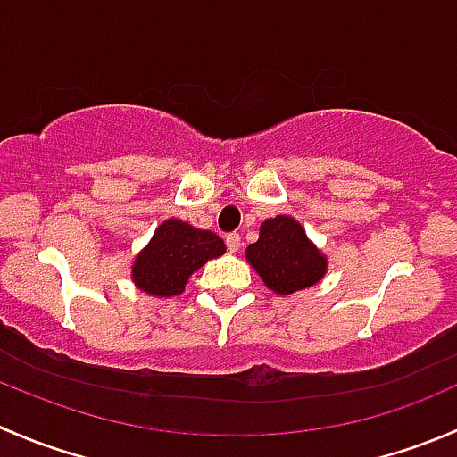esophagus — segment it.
Here are the masks:
<instances>
[{
  "mask_svg": "<svg viewBox=\"0 0 457 457\" xmlns=\"http://www.w3.org/2000/svg\"><path fill=\"white\" fill-rule=\"evenodd\" d=\"M225 245H228L229 252H238V247H241V237H238V234H228V237H225Z\"/></svg>",
  "mask_w": 457,
  "mask_h": 457,
  "instance_id": "esophagus-1",
  "label": "esophagus"
}]
</instances>
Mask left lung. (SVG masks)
Returning <instances> with one entry per match:
<instances>
[{
  "label": "left lung",
  "mask_w": 457,
  "mask_h": 457,
  "mask_svg": "<svg viewBox=\"0 0 457 457\" xmlns=\"http://www.w3.org/2000/svg\"><path fill=\"white\" fill-rule=\"evenodd\" d=\"M245 259L265 286L277 295H292L323 278L328 261L305 237L292 216H274L261 223L259 241L247 245Z\"/></svg>",
  "instance_id": "8db88e82"
}]
</instances>
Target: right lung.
<instances>
[{
	"label": "right lung",
	"instance_id": "add662e5",
	"mask_svg": "<svg viewBox=\"0 0 457 457\" xmlns=\"http://www.w3.org/2000/svg\"><path fill=\"white\" fill-rule=\"evenodd\" d=\"M225 254L223 238L179 219L158 225L152 241L136 256L131 278L154 296L180 295L189 277L210 259Z\"/></svg>",
	"mask_w": 457,
	"mask_h": 457
}]
</instances>
